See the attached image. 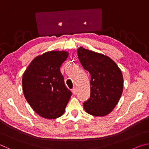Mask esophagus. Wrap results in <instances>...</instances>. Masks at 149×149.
I'll list each match as a JSON object with an SVG mask.
<instances>
[{
	"label": "esophagus",
	"mask_w": 149,
	"mask_h": 149,
	"mask_svg": "<svg viewBox=\"0 0 149 149\" xmlns=\"http://www.w3.org/2000/svg\"><path fill=\"white\" fill-rule=\"evenodd\" d=\"M72 93H73V94H74V95L77 94V91H76V89H75V88H74V89H72Z\"/></svg>",
	"instance_id": "34e87169"
}]
</instances>
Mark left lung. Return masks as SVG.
<instances>
[{
  "label": "left lung",
  "mask_w": 149,
  "mask_h": 149,
  "mask_svg": "<svg viewBox=\"0 0 149 149\" xmlns=\"http://www.w3.org/2000/svg\"><path fill=\"white\" fill-rule=\"evenodd\" d=\"M81 64L91 74L90 98L84 103L85 110L94 116L112 112L123 92V79L120 68L106 55L85 49L77 50Z\"/></svg>",
  "instance_id": "8db88e82"
}]
</instances>
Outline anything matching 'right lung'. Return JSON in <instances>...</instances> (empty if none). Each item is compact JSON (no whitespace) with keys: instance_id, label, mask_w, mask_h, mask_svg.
<instances>
[{"instance_id":"add662e5","label":"right lung","mask_w":149,"mask_h":149,"mask_svg":"<svg viewBox=\"0 0 149 149\" xmlns=\"http://www.w3.org/2000/svg\"><path fill=\"white\" fill-rule=\"evenodd\" d=\"M68 54L58 50L45 52L32 60L23 74L24 97L33 110L44 118L62 116L71 97L60 70Z\"/></svg>"}]
</instances>
